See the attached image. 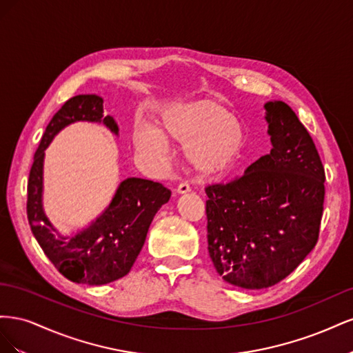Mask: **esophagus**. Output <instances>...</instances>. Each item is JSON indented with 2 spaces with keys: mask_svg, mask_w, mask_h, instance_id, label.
Segmentation results:
<instances>
[{
  "mask_svg": "<svg viewBox=\"0 0 353 353\" xmlns=\"http://www.w3.org/2000/svg\"><path fill=\"white\" fill-rule=\"evenodd\" d=\"M191 188H190V185L187 184V183H181L179 185H178V188H176V193L178 194H185V193H188Z\"/></svg>",
  "mask_w": 353,
  "mask_h": 353,
  "instance_id": "34e87169",
  "label": "esophagus"
}]
</instances>
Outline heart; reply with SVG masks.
<instances>
[{
	"mask_svg": "<svg viewBox=\"0 0 353 353\" xmlns=\"http://www.w3.org/2000/svg\"><path fill=\"white\" fill-rule=\"evenodd\" d=\"M184 145L187 163L200 175L227 169L243 150V123L227 108L213 100H196L172 105L160 117V131L141 125L134 130L138 150L163 157L168 141Z\"/></svg>",
	"mask_w": 353,
	"mask_h": 353,
	"instance_id": "obj_1",
	"label": "heart"
}]
</instances>
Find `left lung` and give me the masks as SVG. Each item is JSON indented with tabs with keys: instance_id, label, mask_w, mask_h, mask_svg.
Here are the masks:
<instances>
[{
	"instance_id": "left-lung-1",
	"label": "left lung",
	"mask_w": 353,
	"mask_h": 353,
	"mask_svg": "<svg viewBox=\"0 0 353 353\" xmlns=\"http://www.w3.org/2000/svg\"><path fill=\"white\" fill-rule=\"evenodd\" d=\"M272 148L243 176L208 185V250L227 283L248 290L290 275L318 241L325 172L311 135L283 101L265 104Z\"/></svg>"
}]
</instances>
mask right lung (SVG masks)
<instances>
[{"instance_id": "add662e5", "label": "right lung", "mask_w": 353, "mask_h": 353, "mask_svg": "<svg viewBox=\"0 0 353 353\" xmlns=\"http://www.w3.org/2000/svg\"><path fill=\"white\" fill-rule=\"evenodd\" d=\"M78 121L103 122L112 132H119L113 117L104 116L99 95L82 94L69 99L52 116L35 152L28 181L26 212L41 249L61 275L78 284L101 285L131 271L154 215L170 199V190L150 179L128 178L116 190L109 208L88 228L70 239L60 234L54 237L52 231L57 230L42 209L44 152L59 131Z\"/></svg>"}]
</instances>
